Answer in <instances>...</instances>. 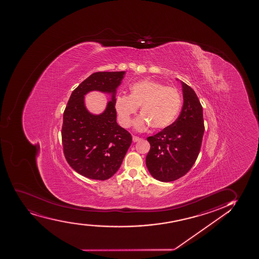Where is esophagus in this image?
I'll return each instance as SVG.
<instances>
[{"label": "esophagus", "instance_id": "34e87169", "mask_svg": "<svg viewBox=\"0 0 259 259\" xmlns=\"http://www.w3.org/2000/svg\"><path fill=\"white\" fill-rule=\"evenodd\" d=\"M132 140H133L134 143H137L138 141L141 140V138L140 137H137V136H133V137H132Z\"/></svg>", "mask_w": 259, "mask_h": 259}]
</instances>
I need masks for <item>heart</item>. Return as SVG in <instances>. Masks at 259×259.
<instances>
[{"label":"heart","instance_id":"obj_1","mask_svg":"<svg viewBox=\"0 0 259 259\" xmlns=\"http://www.w3.org/2000/svg\"><path fill=\"white\" fill-rule=\"evenodd\" d=\"M139 106L143 114L136 120V128L143 131L151 125L154 130H161L175 121L182 107V97L176 88L155 81L133 83L130 95L115 98V109L122 126L128 128L132 124V116Z\"/></svg>","mask_w":259,"mask_h":259}]
</instances>
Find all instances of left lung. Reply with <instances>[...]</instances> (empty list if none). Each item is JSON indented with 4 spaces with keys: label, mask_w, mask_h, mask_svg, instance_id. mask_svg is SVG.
Returning <instances> with one entry per match:
<instances>
[{
    "label": "left lung",
    "mask_w": 259,
    "mask_h": 259,
    "mask_svg": "<svg viewBox=\"0 0 259 259\" xmlns=\"http://www.w3.org/2000/svg\"><path fill=\"white\" fill-rule=\"evenodd\" d=\"M181 83L184 103L178 118L147 138L150 149L146 165L150 175L160 182H174L184 176L195 163L202 143V106L194 91Z\"/></svg>",
    "instance_id": "1"
}]
</instances>
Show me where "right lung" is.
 Wrapping results in <instances>:
<instances>
[{
    "mask_svg": "<svg viewBox=\"0 0 259 259\" xmlns=\"http://www.w3.org/2000/svg\"><path fill=\"white\" fill-rule=\"evenodd\" d=\"M125 71H98L87 77L69 98L63 114V150L69 165L81 176L105 181L116 174L132 142L131 133L116 122L115 98ZM98 90L112 94L100 115L89 113L84 95Z\"/></svg>",
    "mask_w": 259,
    "mask_h": 259,
    "instance_id": "right-lung-1",
    "label": "right lung"
}]
</instances>
